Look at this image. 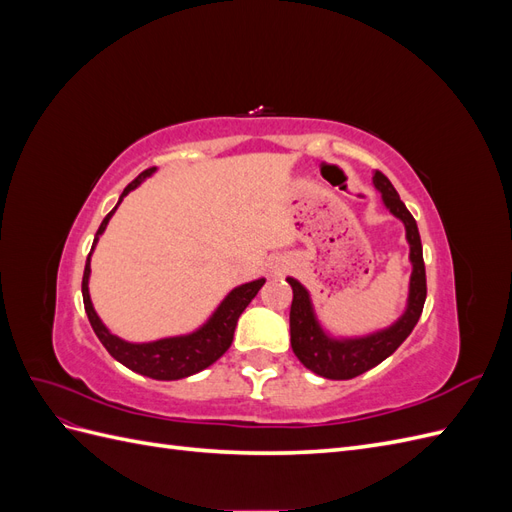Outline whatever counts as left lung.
Listing matches in <instances>:
<instances>
[{
    "mask_svg": "<svg viewBox=\"0 0 512 512\" xmlns=\"http://www.w3.org/2000/svg\"><path fill=\"white\" fill-rule=\"evenodd\" d=\"M376 188L382 192L384 205L391 209L393 215L406 224V235L410 241V260L414 265L412 280H410V303L406 314L401 316L391 329L382 333L369 335L363 339H350V342H333L322 333L312 312L307 290L288 277L292 288V305H290V344L297 359L312 369L314 374L329 378V380H350L365 374L367 369L382 363L386 356H391L404 339L416 327L418 318L423 314V305L427 297V277H425V260H423V245L421 235H418L416 220L412 213L401 203L393 183L376 170L374 175Z\"/></svg>",
    "mask_w": 512,
    "mask_h": 512,
    "instance_id": "1",
    "label": "left lung"
}]
</instances>
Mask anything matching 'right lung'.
Instances as JSON below:
<instances>
[{"instance_id": "add662e5", "label": "right lung", "mask_w": 512, "mask_h": 512, "mask_svg": "<svg viewBox=\"0 0 512 512\" xmlns=\"http://www.w3.org/2000/svg\"><path fill=\"white\" fill-rule=\"evenodd\" d=\"M153 170H156V166L143 170V173L138 175L132 183H128V188L123 190L121 198L126 196L130 190H134L145 177H149ZM121 198H119V203H121ZM115 209L102 220V224L96 232L94 245L104 232ZM94 245H91V250H94ZM89 258H91V252L87 256L85 273H83V303H85L87 318L91 322V329L96 331L102 346L108 350V354H111L113 359H117L128 369L136 371V374L149 376L153 380H179L185 376H192V374H196V371L205 369L211 363L218 361L232 344V335H235L237 320L243 314V309L250 305V301L256 297L262 284H265V280H256V282L243 284V286L232 290L224 299V303L218 307V312L213 314V318L205 324L203 329H198L192 335L168 337V339H160V342H151V344H128V342H123V339L115 337L113 333H108V329L104 327L98 314L94 312V305H91L89 288H87L89 271H91Z\"/></svg>"}]
</instances>
